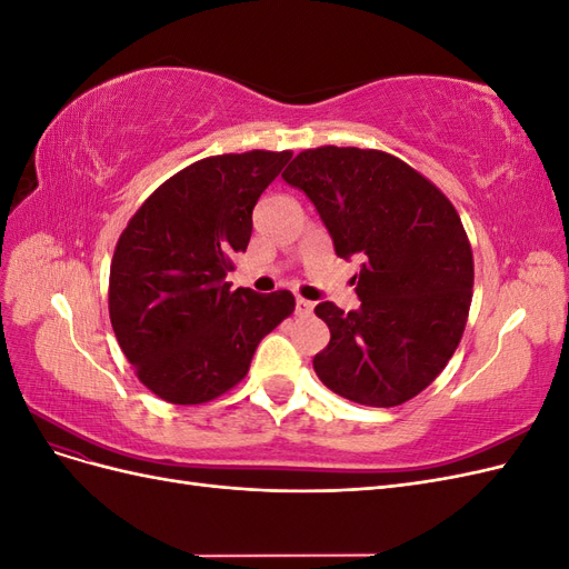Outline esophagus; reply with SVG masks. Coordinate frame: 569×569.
Here are the masks:
<instances>
[{
    "instance_id": "34e87169",
    "label": "esophagus",
    "mask_w": 569,
    "mask_h": 569,
    "mask_svg": "<svg viewBox=\"0 0 569 569\" xmlns=\"http://www.w3.org/2000/svg\"><path fill=\"white\" fill-rule=\"evenodd\" d=\"M313 311V301H308V299H297V316H308Z\"/></svg>"
}]
</instances>
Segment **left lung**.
I'll return each mask as SVG.
<instances>
[{"mask_svg": "<svg viewBox=\"0 0 569 569\" xmlns=\"http://www.w3.org/2000/svg\"><path fill=\"white\" fill-rule=\"evenodd\" d=\"M282 178L311 199L335 253L360 261V308L316 306L330 327L316 375L360 406L406 403L437 380L468 320L475 268L456 209L408 163L375 149H308Z\"/></svg>", "mask_w": 569, "mask_h": 569, "instance_id": "1", "label": "left lung"}]
</instances>
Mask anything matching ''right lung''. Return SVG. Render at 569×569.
<instances>
[{"label":"right lung","mask_w":569,"mask_h":569,"mask_svg":"<svg viewBox=\"0 0 569 569\" xmlns=\"http://www.w3.org/2000/svg\"><path fill=\"white\" fill-rule=\"evenodd\" d=\"M291 151L201 159L166 180L120 234L109 278L116 339L159 399L194 406L232 389L253 351L295 311L287 289L226 282L247 251L253 206Z\"/></svg>","instance_id":"right-lung-1"}]
</instances>
